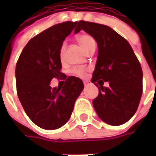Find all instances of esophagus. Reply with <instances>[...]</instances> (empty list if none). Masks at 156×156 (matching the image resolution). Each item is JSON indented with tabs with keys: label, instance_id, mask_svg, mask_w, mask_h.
<instances>
[{
	"label": "esophagus",
	"instance_id": "1",
	"mask_svg": "<svg viewBox=\"0 0 156 156\" xmlns=\"http://www.w3.org/2000/svg\"><path fill=\"white\" fill-rule=\"evenodd\" d=\"M83 84H84L85 87H87V86L89 84V82H83Z\"/></svg>",
	"mask_w": 156,
	"mask_h": 156
}]
</instances>
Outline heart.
I'll return each mask as SVG.
<instances>
[{
    "label": "heart",
    "instance_id": "heart-1",
    "mask_svg": "<svg viewBox=\"0 0 156 156\" xmlns=\"http://www.w3.org/2000/svg\"><path fill=\"white\" fill-rule=\"evenodd\" d=\"M77 41H78V45L81 47V48L83 51L87 53L93 47H95V41L94 39L91 36L88 35V34H80L77 37ZM65 48H66V43L63 42L61 48H60V51H59V58L61 59L62 61L63 60L64 58V52H65ZM72 73L78 77L80 78H84L86 74H87V69L82 68H73L72 70Z\"/></svg>",
    "mask_w": 156,
    "mask_h": 156
}]
</instances>
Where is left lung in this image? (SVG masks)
Returning a JSON list of instances; mask_svg holds the SVG:
<instances>
[{"label": "left lung", "instance_id": "8db88e82", "mask_svg": "<svg viewBox=\"0 0 156 156\" xmlns=\"http://www.w3.org/2000/svg\"><path fill=\"white\" fill-rule=\"evenodd\" d=\"M80 30L91 35L98 44V60L91 79L99 90L93 100L95 111L108 124H124L135 114L140 101V63L127 40L108 26L79 21L74 32ZM105 81L110 84L107 88L102 86Z\"/></svg>", "mask_w": 156, "mask_h": 156}]
</instances>
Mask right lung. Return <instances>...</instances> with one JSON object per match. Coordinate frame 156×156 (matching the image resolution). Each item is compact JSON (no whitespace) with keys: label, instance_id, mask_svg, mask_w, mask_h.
<instances>
[{"label":"right lung","instance_id":"right-lung-1","mask_svg":"<svg viewBox=\"0 0 156 156\" xmlns=\"http://www.w3.org/2000/svg\"><path fill=\"white\" fill-rule=\"evenodd\" d=\"M78 22H65L45 30L26 45L16 66V92L30 119L41 129H56L70 119L83 83L61 72L59 51ZM53 77H62L65 85L51 88Z\"/></svg>","mask_w":156,"mask_h":156}]
</instances>
